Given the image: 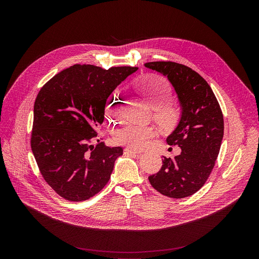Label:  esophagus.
I'll return each mask as SVG.
<instances>
[{
	"label": "esophagus",
	"instance_id": "34e87169",
	"mask_svg": "<svg viewBox=\"0 0 259 259\" xmlns=\"http://www.w3.org/2000/svg\"><path fill=\"white\" fill-rule=\"evenodd\" d=\"M124 154L125 155H138V154H140V152H138L137 150H134V149H130V147H126V149L124 150Z\"/></svg>",
	"mask_w": 259,
	"mask_h": 259
}]
</instances>
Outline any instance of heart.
I'll return each mask as SVG.
<instances>
[{"instance_id": "b5f03b06", "label": "heart", "mask_w": 259, "mask_h": 259, "mask_svg": "<svg viewBox=\"0 0 259 259\" xmlns=\"http://www.w3.org/2000/svg\"><path fill=\"white\" fill-rule=\"evenodd\" d=\"M135 89L154 104H163L159 107L157 113V118L161 125L168 127L176 122L178 118L177 108L169 104H164L171 96V88L164 78L159 76H147L135 85ZM105 109L106 114L112 118L120 115L123 109V103L118 93L109 96L105 104ZM153 134L154 131L150 128L127 126L117 131L116 140L120 143L140 146L149 140Z\"/></svg>"}]
</instances>
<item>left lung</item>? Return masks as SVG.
Masks as SVG:
<instances>
[{"label":"left lung","mask_w":259,"mask_h":259,"mask_svg":"<svg viewBox=\"0 0 259 259\" xmlns=\"http://www.w3.org/2000/svg\"><path fill=\"white\" fill-rule=\"evenodd\" d=\"M167 77L180 104V119L167 137L178 145L180 155L164 157L161 170L149 177L162 195L182 199L198 192L207 181L219 154L224 137V116L208 83L191 67L171 61L144 64Z\"/></svg>","instance_id":"1"}]
</instances>
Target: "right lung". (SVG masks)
Listing matches in <instances>:
<instances>
[{"label":"right lung","instance_id":"1","mask_svg":"<svg viewBox=\"0 0 259 259\" xmlns=\"http://www.w3.org/2000/svg\"><path fill=\"white\" fill-rule=\"evenodd\" d=\"M138 67L103 69L75 64L63 69L40 90L33 105L31 151L45 181L63 199L82 202L108 182L121 146L97 139L106 100Z\"/></svg>","mask_w":259,"mask_h":259}]
</instances>
